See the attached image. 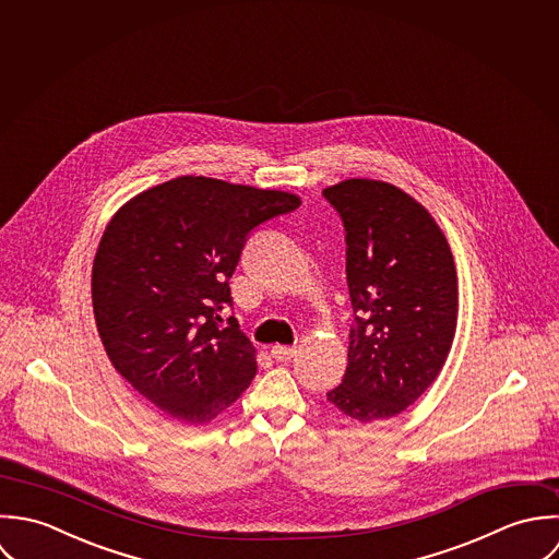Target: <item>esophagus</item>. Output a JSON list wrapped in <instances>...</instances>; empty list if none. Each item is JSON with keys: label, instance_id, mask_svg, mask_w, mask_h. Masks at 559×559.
I'll list each match as a JSON object with an SVG mask.
<instances>
[{"label": "esophagus", "instance_id": "obj_1", "mask_svg": "<svg viewBox=\"0 0 559 559\" xmlns=\"http://www.w3.org/2000/svg\"><path fill=\"white\" fill-rule=\"evenodd\" d=\"M296 347H289V345H274L272 347V356L276 358V360H289V358H294L296 356Z\"/></svg>", "mask_w": 559, "mask_h": 559}]
</instances>
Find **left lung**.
I'll return each instance as SVG.
<instances>
[{
	"mask_svg": "<svg viewBox=\"0 0 559 559\" xmlns=\"http://www.w3.org/2000/svg\"><path fill=\"white\" fill-rule=\"evenodd\" d=\"M345 226L356 313L343 382L326 400L347 419H391L445 365L457 324V274L445 233L411 194L378 179L324 190Z\"/></svg>",
	"mask_w": 559,
	"mask_h": 559,
	"instance_id": "1",
	"label": "left lung"
}]
</instances>
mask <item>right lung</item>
I'll use <instances>...</instances> for the list:
<instances>
[{"label": "right lung", "mask_w": 559, "mask_h": 559, "mask_svg": "<svg viewBox=\"0 0 559 559\" xmlns=\"http://www.w3.org/2000/svg\"><path fill=\"white\" fill-rule=\"evenodd\" d=\"M300 197L212 177H177L129 199L93 263V311L114 369L159 413L214 421L250 386L257 347L228 318V278L257 224Z\"/></svg>", "instance_id": "right-lung-1"}]
</instances>
